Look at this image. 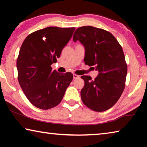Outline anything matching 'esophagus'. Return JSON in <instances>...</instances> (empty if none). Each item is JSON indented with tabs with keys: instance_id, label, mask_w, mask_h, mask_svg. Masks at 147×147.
<instances>
[{
	"instance_id": "obj_1",
	"label": "esophagus",
	"mask_w": 147,
	"mask_h": 147,
	"mask_svg": "<svg viewBox=\"0 0 147 147\" xmlns=\"http://www.w3.org/2000/svg\"><path fill=\"white\" fill-rule=\"evenodd\" d=\"M73 78H74V79L78 78H80V76L77 75V74H73Z\"/></svg>"
}]
</instances>
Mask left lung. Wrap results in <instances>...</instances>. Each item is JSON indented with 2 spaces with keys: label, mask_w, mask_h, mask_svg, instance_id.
<instances>
[{
  "label": "left lung",
  "mask_w": 147,
  "mask_h": 147,
  "mask_svg": "<svg viewBox=\"0 0 147 147\" xmlns=\"http://www.w3.org/2000/svg\"><path fill=\"white\" fill-rule=\"evenodd\" d=\"M85 47V64L96 66L99 74L94 80L82 76L85 85L82 89V100L94 111L111 108L121 97L125 88L127 64L122 47L110 32L88 26L74 32L73 41Z\"/></svg>",
  "instance_id": "1"
}]
</instances>
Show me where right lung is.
Returning <instances> with one entry per match:
<instances>
[{
    "instance_id": "add662e5",
    "label": "right lung",
    "mask_w": 147,
    "mask_h": 147,
    "mask_svg": "<svg viewBox=\"0 0 147 147\" xmlns=\"http://www.w3.org/2000/svg\"><path fill=\"white\" fill-rule=\"evenodd\" d=\"M75 28L50 26L29 34L20 49L17 60L18 81L26 98L34 106L49 109L61 102L73 80L70 72L52 71Z\"/></svg>"
}]
</instances>
